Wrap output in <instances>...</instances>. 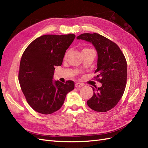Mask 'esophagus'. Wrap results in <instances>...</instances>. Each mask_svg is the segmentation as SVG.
Returning a JSON list of instances; mask_svg holds the SVG:
<instances>
[{
    "label": "esophagus",
    "mask_w": 148,
    "mask_h": 148,
    "mask_svg": "<svg viewBox=\"0 0 148 148\" xmlns=\"http://www.w3.org/2000/svg\"><path fill=\"white\" fill-rule=\"evenodd\" d=\"M83 86H84V84L81 82H77V83H75V88H82Z\"/></svg>",
    "instance_id": "esophagus-1"
}]
</instances>
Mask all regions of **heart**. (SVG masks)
I'll return each mask as SVG.
<instances>
[{
	"instance_id": "heart-1",
	"label": "heart",
	"mask_w": 148,
	"mask_h": 148,
	"mask_svg": "<svg viewBox=\"0 0 148 148\" xmlns=\"http://www.w3.org/2000/svg\"><path fill=\"white\" fill-rule=\"evenodd\" d=\"M90 50H92V49H88V48H86V49H84L82 50V52H84V51H90ZM67 55H68V52H67L66 53V56H65V58H66V57L67 56Z\"/></svg>"
}]
</instances>
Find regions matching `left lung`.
I'll list each match as a JSON object with an SVG mask.
<instances>
[{
  "label": "left lung",
  "mask_w": 148,
  "mask_h": 148,
  "mask_svg": "<svg viewBox=\"0 0 148 148\" xmlns=\"http://www.w3.org/2000/svg\"><path fill=\"white\" fill-rule=\"evenodd\" d=\"M77 39L91 42L97 52V69L94 77L102 83L101 88H93L92 97L87 104L97 112H107L115 107L122 97L127 81V62L116 43L99 34L85 33Z\"/></svg>",
  "instance_id": "1"
}]
</instances>
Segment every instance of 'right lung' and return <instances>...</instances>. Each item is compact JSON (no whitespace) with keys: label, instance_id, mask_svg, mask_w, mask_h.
Listing matches in <instances>:
<instances>
[{"label":"right lung","instance_id":"right-lung-1","mask_svg":"<svg viewBox=\"0 0 148 148\" xmlns=\"http://www.w3.org/2000/svg\"><path fill=\"white\" fill-rule=\"evenodd\" d=\"M73 34L44 35L25 49L20 62L18 81L27 103L34 110L50 114L62 107L74 82L53 81L55 66L62 65L67 49L74 40Z\"/></svg>","mask_w":148,"mask_h":148}]
</instances>
